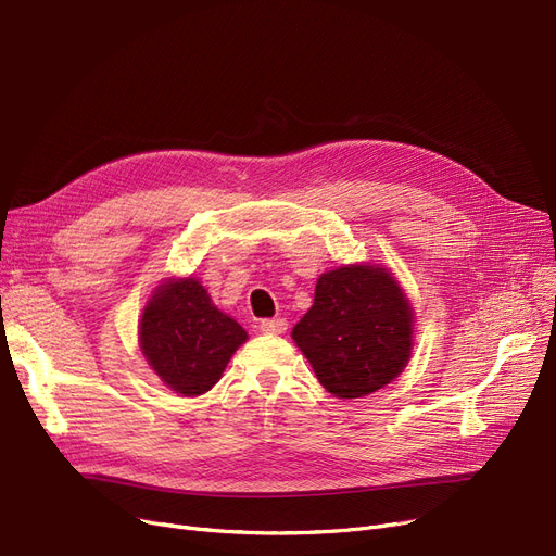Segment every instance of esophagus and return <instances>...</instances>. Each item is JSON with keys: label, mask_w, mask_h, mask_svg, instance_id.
Segmentation results:
<instances>
[{"label": "esophagus", "mask_w": 556, "mask_h": 556, "mask_svg": "<svg viewBox=\"0 0 556 556\" xmlns=\"http://www.w3.org/2000/svg\"><path fill=\"white\" fill-rule=\"evenodd\" d=\"M258 329L263 333H283L288 329V323L283 318H273V320H261Z\"/></svg>", "instance_id": "esophagus-1"}]
</instances>
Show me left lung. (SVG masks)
Listing matches in <instances>:
<instances>
[{
  "label": "left lung",
  "mask_w": 556,
  "mask_h": 556,
  "mask_svg": "<svg viewBox=\"0 0 556 556\" xmlns=\"http://www.w3.org/2000/svg\"><path fill=\"white\" fill-rule=\"evenodd\" d=\"M293 341L329 393L364 397L408 364L414 308L381 265H343L320 275Z\"/></svg>",
  "instance_id": "left-lung-1"
}]
</instances>
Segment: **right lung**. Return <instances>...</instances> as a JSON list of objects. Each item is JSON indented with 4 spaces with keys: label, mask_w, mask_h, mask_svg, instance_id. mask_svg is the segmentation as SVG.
<instances>
[{
    "label": "right lung",
    "mask_w": 556,
    "mask_h": 556,
    "mask_svg": "<svg viewBox=\"0 0 556 556\" xmlns=\"http://www.w3.org/2000/svg\"><path fill=\"white\" fill-rule=\"evenodd\" d=\"M248 331L211 302L192 277L161 283L142 311L138 343L165 386L179 395L206 393L223 377Z\"/></svg>",
    "instance_id": "obj_1"
}]
</instances>
